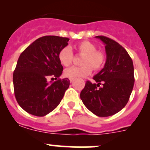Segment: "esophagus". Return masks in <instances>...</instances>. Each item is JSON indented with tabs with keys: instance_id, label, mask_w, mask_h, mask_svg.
<instances>
[{
	"instance_id": "obj_1",
	"label": "esophagus",
	"mask_w": 150,
	"mask_h": 150,
	"mask_svg": "<svg viewBox=\"0 0 150 150\" xmlns=\"http://www.w3.org/2000/svg\"><path fill=\"white\" fill-rule=\"evenodd\" d=\"M69 81H70V83H72L73 81V79H69Z\"/></svg>"
}]
</instances>
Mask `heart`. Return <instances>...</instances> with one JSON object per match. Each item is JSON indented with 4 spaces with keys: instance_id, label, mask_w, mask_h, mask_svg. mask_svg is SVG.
<instances>
[{
    "instance_id": "heart-1",
    "label": "heart",
    "mask_w": 150,
    "mask_h": 150,
    "mask_svg": "<svg viewBox=\"0 0 150 150\" xmlns=\"http://www.w3.org/2000/svg\"><path fill=\"white\" fill-rule=\"evenodd\" d=\"M77 54L82 56L81 61V67H71L64 71V75L69 79H75L81 77L87 76L94 70H99L104 66L106 56L102 51H98L96 45L88 40H84L75 46ZM73 53L69 47L62 48L58 54V59L60 64L67 67L73 61Z\"/></svg>"
}]
</instances>
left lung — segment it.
I'll return each instance as SVG.
<instances>
[{
  "label": "left lung",
  "mask_w": 150,
  "mask_h": 150,
  "mask_svg": "<svg viewBox=\"0 0 150 150\" xmlns=\"http://www.w3.org/2000/svg\"><path fill=\"white\" fill-rule=\"evenodd\" d=\"M96 38L105 45L107 60L103 69L93 76L95 83L86 81L80 96L91 112L108 117L120 111L129 100L134 84V64L118 43L105 36Z\"/></svg>",
  "instance_id": "obj_1"
}]
</instances>
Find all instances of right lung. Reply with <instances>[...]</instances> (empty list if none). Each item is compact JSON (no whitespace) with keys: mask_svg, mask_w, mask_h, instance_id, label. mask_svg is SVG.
Instances as JSON below:
<instances>
[{"mask_svg":"<svg viewBox=\"0 0 150 150\" xmlns=\"http://www.w3.org/2000/svg\"><path fill=\"white\" fill-rule=\"evenodd\" d=\"M69 39L55 35L39 38L18 59L13 74L14 94L25 111L35 116L46 115L54 110L69 88L68 78L59 79L63 67L58 59L60 50ZM54 76L57 81L48 83Z\"/></svg>","mask_w":150,"mask_h":150,"instance_id":"obj_1","label":"right lung"}]
</instances>
